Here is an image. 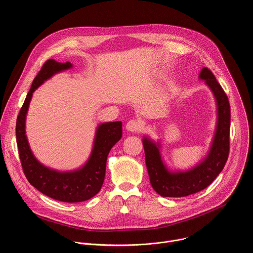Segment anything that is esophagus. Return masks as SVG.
Returning a JSON list of instances; mask_svg holds the SVG:
<instances>
[{"label": "esophagus", "instance_id": "34e87169", "mask_svg": "<svg viewBox=\"0 0 253 253\" xmlns=\"http://www.w3.org/2000/svg\"><path fill=\"white\" fill-rule=\"evenodd\" d=\"M141 127H142L141 123L137 120H130L126 124V129L130 132H136V131L140 130Z\"/></svg>", "mask_w": 253, "mask_h": 253}]
</instances>
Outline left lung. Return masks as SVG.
<instances>
[{
    "label": "left lung",
    "mask_w": 253,
    "mask_h": 253,
    "mask_svg": "<svg viewBox=\"0 0 253 253\" xmlns=\"http://www.w3.org/2000/svg\"><path fill=\"white\" fill-rule=\"evenodd\" d=\"M212 92L217 111V121L210 148L205 157L186 170H171L161 155V143L149 137L142 139L145 162L153 189L163 197H184L210 185L223 170L229 153L230 105L223 89L212 72L202 68L198 77Z\"/></svg>",
    "instance_id": "obj_1"
}]
</instances>
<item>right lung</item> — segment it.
I'll list each match as a JSON object with an SVG mask.
<instances>
[{"label":"right lung","instance_id":"1","mask_svg":"<svg viewBox=\"0 0 253 253\" xmlns=\"http://www.w3.org/2000/svg\"><path fill=\"white\" fill-rule=\"evenodd\" d=\"M73 67L70 62L48 60L34 79L21 108L16 124V137L24 173L36 189L63 202H82L95 196L101 189L106 172L107 157L122 137V122H105L98 125L91 154L86 163L75 170L59 171L42 164L33 154L26 135V118L33 93L45 81L60 72Z\"/></svg>","mask_w":253,"mask_h":253}]
</instances>
